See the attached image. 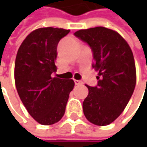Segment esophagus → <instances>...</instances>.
I'll list each match as a JSON object with an SVG mask.
<instances>
[{
    "instance_id": "1",
    "label": "esophagus",
    "mask_w": 147,
    "mask_h": 147,
    "mask_svg": "<svg viewBox=\"0 0 147 147\" xmlns=\"http://www.w3.org/2000/svg\"><path fill=\"white\" fill-rule=\"evenodd\" d=\"M74 83H75V85H79V84L82 83V81H80V80H75L74 79Z\"/></svg>"
}]
</instances>
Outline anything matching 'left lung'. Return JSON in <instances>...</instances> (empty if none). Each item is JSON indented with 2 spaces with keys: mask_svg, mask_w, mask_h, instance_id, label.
Segmentation results:
<instances>
[{
  "mask_svg": "<svg viewBox=\"0 0 147 147\" xmlns=\"http://www.w3.org/2000/svg\"><path fill=\"white\" fill-rule=\"evenodd\" d=\"M74 35L91 47L92 68L99 72L97 85H86L88 95L82 103L84 115L93 124L108 125L121 115L136 86L133 51L120 34L105 27L78 30Z\"/></svg>",
  "mask_w": 147,
  "mask_h": 147,
  "instance_id": "1",
  "label": "left lung"
}]
</instances>
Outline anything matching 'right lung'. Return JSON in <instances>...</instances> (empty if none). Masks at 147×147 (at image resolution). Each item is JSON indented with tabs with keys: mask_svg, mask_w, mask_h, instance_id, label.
Returning a JSON list of instances; mask_svg holds the SVG:
<instances>
[{
	"mask_svg": "<svg viewBox=\"0 0 147 147\" xmlns=\"http://www.w3.org/2000/svg\"><path fill=\"white\" fill-rule=\"evenodd\" d=\"M70 30L41 28L28 34L18 50L14 81L18 94L29 115L42 125H51L64 116L73 79L52 78L57 46Z\"/></svg>",
	"mask_w": 147,
	"mask_h": 147,
	"instance_id": "1",
	"label": "right lung"
}]
</instances>
